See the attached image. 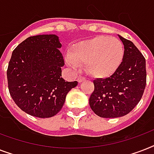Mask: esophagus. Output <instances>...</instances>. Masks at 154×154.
I'll list each match as a JSON object with an SVG mask.
<instances>
[{
    "label": "esophagus",
    "instance_id": "obj_1",
    "mask_svg": "<svg viewBox=\"0 0 154 154\" xmlns=\"http://www.w3.org/2000/svg\"><path fill=\"white\" fill-rule=\"evenodd\" d=\"M85 80V77H83V76H79V77H77V81H78V82L79 83H81V82H84Z\"/></svg>",
    "mask_w": 154,
    "mask_h": 154
}]
</instances>
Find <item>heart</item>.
Instances as JSON below:
<instances>
[{
    "mask_svg": "<svg viewBox=\"0 0 154 154\" xmlns=\"http://www.w3.org/2000/svg\"><path fill=\"white\" fill-rule=\"evenodd\" d=\"M124 57V46L115 37L98 36L77 42L71 48L65 60L73 68L85 63L89 74L107 77L119 68Z\"/></svg>",
    "mask_w": 154,
    "mask_h": 154,
    "instance_id": "obj_1",
    "label": "heart"
}]
</instances>
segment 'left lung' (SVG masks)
I'll return each instance as SVG.
<instances>
[{
  "label": "left lung",
  "mask_w": 154,
  "mask_h": 154,
  "mask_svg": "<svg viewBox=\"0 0 154 154\" xmlns=\"http://www.w3.org/2000/svg\"><path fill=\"white\" fill-rule=\"evenodd\" d=\"M124 57L119 68L107 78L94 80L89 105L104 118L123 117L141 101L146 85V59L134 44L122 36Z\"/></svg>",
  "instance_id": "left-lung-1"
}]
</instances>
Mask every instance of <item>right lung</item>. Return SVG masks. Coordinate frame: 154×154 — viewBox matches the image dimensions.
<instances>
[{"instance_id":"obj_1","label":"right lung","mask_w":154,"mask_h":154,"mask_svg":"<svg viewBox=\"0 0 154 154\" xmlns=\"http://www.w3.org/2000/svg\"><path fill=\"white\" fill-rule=\"evenodd\" d=\"M57 35L28 37L13 51L7 69L8 87L18 107L33 117L55 116L77 82L61 77L65 65Z\"/></svg>"}]
</instances>
